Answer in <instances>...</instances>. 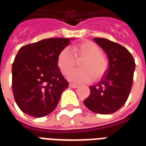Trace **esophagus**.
Masks as SVG:
<instances>
[{
	"label": "esophagus",
	"instance_id": "1",
	"mask_svg": "<svg viewBox=\"0 0 146 146\" xmlns=\"http://www.w3.org/2000/svg\"><path fill=\"white\" fill-rule=\"evenodd\" d=\"M70 88H78L79 86L76 85V84H70Z\"/></svg>",
	"mask_w": 146,
	"mask_h": 146
}]
</instances>
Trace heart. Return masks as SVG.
I'll return each instance as SVG.
<instances>
[{
  "label": "heart",
  "instance_id": "b5f03b06",
  "mask_svg": "<svg viewBox=\"0 0 146 146\" xmlns=\"http://www.w3.org/2000/svg\"><path fill=\"white\" fill-rule=\"evenodd\" d=\"M71 51L64 48L58 55L57 65L63 75H67L72 70L76 60L82 59L80 63L81 69L71 72L68 79L74 83L88 82L94 76L98 79L104 75L109 66L106 58L102 54V51L98 45L92 41H84L73 45Z\"/></svg>",
  "mask_w": 146,
  "mask_h": 146
}]
</instances>
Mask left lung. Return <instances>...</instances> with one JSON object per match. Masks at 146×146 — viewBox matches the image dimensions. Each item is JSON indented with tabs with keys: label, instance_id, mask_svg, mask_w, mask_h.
<instances>
[{
	"label": "left lung",
	"instance_id": "left-lung-1",
	"mask_svg": "<svg viewBox=\"0 0 146 146\" xmlns=\"http://www.w3.org/2000/svg\"><path fill=\"white\" fill-rule=\"evenodd\" d=\"M107 54L109 66L95 85L89 87L90 95L84 101L88 110L110 114L119 110L128 98L135 69L134 58L122 45L105 38L94 39Z\"/></svg>",
	"mask_w": 146,
	"mask_h": 146
}]
</instances>
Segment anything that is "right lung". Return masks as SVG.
Listing matches in <instances>:
<instances>
[{"instance_id":"obj_1","label":"right lung","mask_w":146,"mask_h":146,"mask_svg":"<svg viewBox=\"0 0 146 146\" xmlns=\"http://www.w3.org/2000/svg\"><path fill=\"white\" fill-rule=\"evenodd\" d=\"M70 40L44 39L19 49L12 64V91L24 113L39 118L56 108L69 86L58 66V55Z\"/></svg>"}]
</instances>
